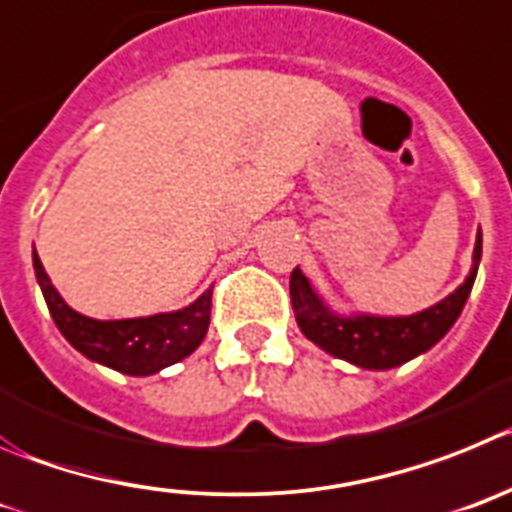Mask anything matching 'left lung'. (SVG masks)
Instances as JSON below:
<instances>
[{"label": "left lung", "mask_w": 512, "mask_h": 512, "mask_svg": "<svg viewBox=\"0 0 512 512\" xmlns=\"http://www.w3.org/2000/svg\"><path fill=\"white\" fill-rule=\"evenodd\" d=\"M480 260L482 234L477 232L472 267L464 283L431 308L411 313V316L334 311L298 267L290 275V303H293L298 329L326 354L344 359L359 370H393L411 362L418 354L428 352L439 339H444L472 293Z\"/></svg>", "instance_id": "obj_1"}]
</instances>
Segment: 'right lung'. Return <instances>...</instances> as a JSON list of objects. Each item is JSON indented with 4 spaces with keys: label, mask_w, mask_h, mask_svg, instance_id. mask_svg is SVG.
<instances>
[{
    "label": "right lung",
    "mask_w": 512,
    "mask_h": 512,
    "mask_svg": "<svg viewBox=\"0 0 512 512\" xmlns=\"http://www.w3.org/2000/svg\"><path fill=\"white\" fill-rule=\"evenodd\" d=\"M32 267L48 311L68 344L91 362L122 372V375H155L176 365L204 342L211 321V288L186 308L140 319L99 321L78 313L50 283L38 252L32 250Z\"/></svg>",
    "instance_id": "1"
}]
</instances>
